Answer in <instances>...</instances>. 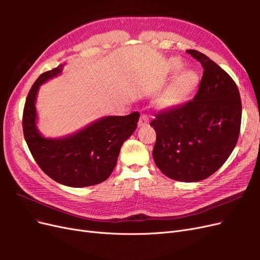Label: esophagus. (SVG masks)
Returning a JSON list of instances; mask_svg holds the SVG:
<instances>
[{
  "label": "esophagus",
  "mask_w": 260,
  "mask_h": 260,
  "mask_svg": "<svg viewBox=\"0 0 260 260\" xmlns=\"http://www.w3.org/2000/svg\"><path fill=\"white\" fill-rule=\"evenodd\" d=\"M147 123H148V117L146 115H141L140 120L138 122L139 127H144V125H146Z\"/></svg>",
  "instance_id": "esophagus-1"
}]
</instances>
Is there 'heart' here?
Here are the masks:
<instances>
[{
    "instance_id": "b5f03b06",
    "label": "heart",
    "mask_w": 260,
    "mask_h": 260,
    "mask_svg": "<svg viewBox=\"0 0 260 260\" xmlns=\"http://www.w3.org/2000/svg\"><path fill=\"white\" fill-rule=\"evenodd\" d=\"M169 72L176 74L183 67L181 59L174 57L169 60ZM199 83V75L195 70L184 69L178 74L166 88H165L155 99V105L161 108H171L184 101Z\"/></svg>"
}]
</instances>
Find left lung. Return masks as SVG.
I'll return each instance as SVG.
<instances>
[{
	"mask_svg": "<svg viewBox=\"0 0 260 260\" xmlns=\"http://www.w3.org/2000/svg\"><path fill=\"white\" fill-rule=\"evenodd\" d=\"M204 73L192 101L156 114L153 157L168 178L198 182L216 172L238 142L242 104L237 84L205 54L187 50Z\"/></svg>",
	"mask_w": 260,
	"mask_h": 260,
	"instance_id": "left-lung-1",
	"label": "left lung"
}]
</instances>
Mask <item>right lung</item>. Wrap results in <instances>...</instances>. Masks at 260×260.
Here are the masks:
<instances>
[{"label": "right lung", "instance_id": "obj_1", "mask_svg": "<svg viewBox=\"0 0 260 260\" xmlns=\"http://www.w3.org/2000/svg\"><path fill=\"white\" fill-rule=\"evenodd\" d=\"M64 66L42 74L31 86L23 108V136L35 160L51 179L72 187L95 185L111 176L121 145L137 129L140 114L105 116L73 135L43 137L37 125L38 92L43 83L60 75Z\"/></svg>", "mask_w": 260, "mask_h": 260}]
</instances>
